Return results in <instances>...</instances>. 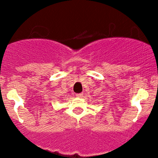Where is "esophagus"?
Instances as JSON below:
<instances>
[{
	"instance_id": "esophagus-1",
	"label": "esophagus",
	"mask_w": 158,
	"mask_h": 158,
	"mask_svg": "<svg viewBox=\"0 0 158 158\" xmlns=\"http://www.w3.org/2000/svg\"><path fill=\"white\" fill-rule=\"evenodd\" d=\"M82 93H79V94H76V96L78 97V98H81V97H82Z\"/></svg>"
}]
</instances>
